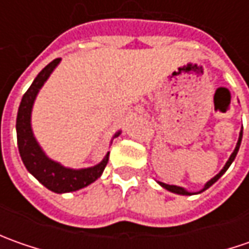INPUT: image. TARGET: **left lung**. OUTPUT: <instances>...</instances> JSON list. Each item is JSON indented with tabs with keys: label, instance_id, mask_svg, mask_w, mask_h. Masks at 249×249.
Segmentation results:
<instances>
[{
	"label": "left lung",
	"instance_id": "1",
	"mask_svg": "<svg viewBox=\"0 0 249 249\" xmlns=\"http://www.w3.org/2000/svg\"><path fill=\"white\" fill-rule=\"evenodd\" d=\"M241 140H243V129H241V131H240V136H238V141H237V145H235L234 151H233V154L230 155V158H229V160L226 162V165L223 166V169L216 175L215 177H212L209 181H206V184L199 191H196V193H191V191H187L186 188H183V187H178V186H170V184H166V183H162V181H158L159 186H162L165 190H167V191H170V193H175V194H178V196H194V194H199V193H202V191H205V190H208L209 187L212 186L213 183H216L220 177L225 175V172L230 167V165L233 163V160L235 159V157H237V152H238V149H240V145H241Z\"/></svg>",
	"mask_w": 249,
	"mask_h": 249
}]
</instances>
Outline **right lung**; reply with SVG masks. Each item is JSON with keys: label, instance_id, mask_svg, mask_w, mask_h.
I'll return each instance as SVG.
<instances>
[{"label": "right lung", "instance_id": "obj_1", "mask_svg": "<svg viewBox=\"0 0 249 249\" xmlns=\"http://www.w3.org/2000/svg\"><path fill=\"white\" fill-rule=\"evenodd\" d=\"M61 58L53 59L50 62L41 72L37 74L29 90L24 92L22 97L19 109H18V118H16V136H18V148L20 158L23 160L26 169L33 175L44 187L51 190L56 194L63 193H72L80 188L90 186L97 178H100L104 169L108 163L109 152L101 160L100 163L90 167L83 169H72L61 165L59 162L48 158L43 148L40 147L38 141L36 140L32 129V110H33L34 101L41 90L44 83L48 80L53 69L59 65ZM120 130L113 136L118 137Z\"/></svg>", "mask_w": 249, "mask_h": 249}]
</instances>
